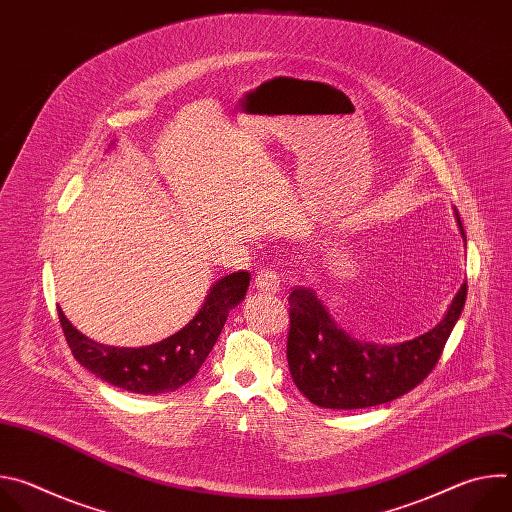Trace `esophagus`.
<instances>
[{
    "mask_svg": "<svg viewBox=\"0 0 512 512\" xmlns=\"http://www.w3.org/2000/svg\"><path fill=\"white\" fill-rule=\"evenodd\" d=\"M255 287L263 291V294H275V291H279L281 287V275L273 269H261L255 275Z\"/></svg>",
    "mask_w": 512,
    "mask_h": 512,
    "instance_id": "1",
    "label": "esophagus"
}]
</instances>
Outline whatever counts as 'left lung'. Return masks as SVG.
Returning <instances> with one entry per match:
<instances>
[{
    "label": "left lung",
    "mask_w": 512,
    "mask_h": 512,
    "mask_svg": "<svg viewBox=\"0 0 512 512\" xmlns=\"http://www.w3.org/2000/svg\"><path fill=\"white\" fill-rule=\"evenodd\" d=\"M460 231L464 235L458 218ZM468 285L458 289L442 322L401 342L375 344L346 334L308 287H294L289 302L287 364L296 387L324 409H364L415 389L440 360L464 310Z\"/></svg>",
    "instance_id": "8db88e82"
}]
</instances>
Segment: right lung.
Masks as SVG:
<instances>
[{"label": "right lung", "instance_id": "obj_1", "mask_svg": "<svg viewBox=\"0 0 512 512\" xmlns=\"http://www.w3.org/2000/svg\"><path fill=\"white\" fill-rule=\"evenodd\" d=\"M249 279L251 275L247 271L218 279L210 287L198 314L182 330L162 342L141 348L99 344L72 326L60 308L58 318L72 356L95 377L139 395L168 393L196 377L229 312L243 302Z\"/></svg>", "mask_w": 512, "mask_h": 512}]
</instances>
